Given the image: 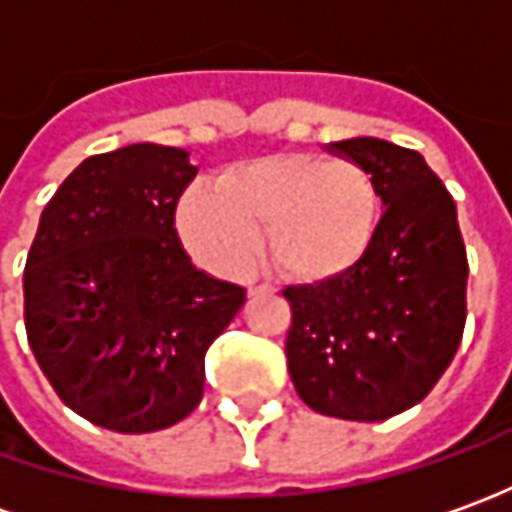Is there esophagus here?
Masks as SVG:
<instances>
[{
    "label": "esophagus",
    "mask_w": 512,
    "mask_h": 512,
    "mask_svg": "<svg viewBox=\"0 0 512 512\" xmlns=\"http://www.w3.org/2000/svg\"><path fill=\"white\" fill-rule=\"evenodd\" d=\"M267 290H273V287H270V284H253L248 293L250 296H256V293H267Z\"/></svg>",
    "instance_id": "esophagus-1"
}]
</instances>
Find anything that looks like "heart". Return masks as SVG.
Returning <instances> with one entry per match:
<instances>
[{"label": "heart", "mask_w": 512, "mask_h": 512, "mask_svg": "<svg viewBox=\"0 0 512 512\" xmlns=\"http://www.w3.org/2000/svg\"><path fill=\"white\" fill-rule=\"evenodd\" d=\"M188 250L222 276L248 273L259 256L298 281L332 279L366 253L377 225V188L349 160L290 152L214 174L180 205Z\"/></svg>", "instance_id": "heart-1"}]
</instances>
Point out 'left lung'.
<instances>
[{
  "instance_id": "8db88e82",
  "label": "left lung",
  "mask_w": 512,
  "mask_h": 512,
  "mask_svg": "<svg viewBox=\"0 0 512 512\" xmlns=\"http://www.w3.org/2000/svg\"><path fill=\"white\" fill-rule=\"evenodd\" d=\"M372 174L386 211L349 270L287 287V369L318 414L377 423L417 406L454 360L468 301L456 205L423 154L380 137L329 143Z\"/></svg>"
}]
</instances>
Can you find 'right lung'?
<instances>
[{"instance_id":"add662e5","label":"right lung","mask_w":512,"mask_h":512,"mask_svg":"<svg viewBox=\"0 0 512 512\" xmlns=\"http://www.w3.org/2000/svg\"><path fill=\"white\" fill-rule=\"evenodd\" d=\"M197 168L135 143L92 154L41 211L24 264V329L64 406L118 434L180 423L202 400L205 352L245 287L197 270L174 228Z\"/></svg>"}]
</instances>
